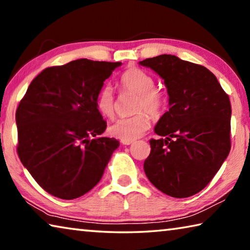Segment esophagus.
Segmentation results:
<instances>
[{"label":"esophagus","instance_id":"esophagus-1","mask_svg":"<svg viewBox=\"0 0 250 250\" xmlns=\"http://www.w3.org/2000/svg\"><path fill=\"white\" fill-rule=\"evenodd\" d=\"M121 143L125 146H130V145H132V141H121Z\"/></svg>","mask_w":250,"mask_h":250}]
</instances>
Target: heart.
<instances>
[{
  "label": "heart",
  "mask_w": 250,
  "mask_h": 250,
  "mask_svg": "<svg viewBox=\"0 0 250 250\" xmlns=\"http://www.w3.org/2000/svg\"><path fill=\"white\" fill-rule=\"evenodd\" d=\"M120 84L125 90L138 94L134 107V111L138 113L117 120L108 131L111 137L121 141H134L150 129L151 117L147 113L152 116L159 115L164 104V95L154 87L153 76L139 67H129L125 70L120 77ZM96 108L104 118L115 116L116 103L111 87L101 88L96 98Z\"/></svg>",
  "instance_id": "obj_1"
}]
</instances>
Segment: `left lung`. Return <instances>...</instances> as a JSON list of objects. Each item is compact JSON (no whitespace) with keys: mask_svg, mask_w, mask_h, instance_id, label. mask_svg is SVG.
<instances>
[{"mask_svg":"<svg viewBox=\"0 0 250 250\" xmlns=\"http://www.w3.org/2000/svg\"><path fill=\"white\" fill-rule=\"evenodd\" d=\"M164 80L168 110L160 118L145 161L147 179L168 196L184 198L201 192L230 151L229 97L204 66L174 55L146 58Z\"/></svg>","mask_w":250,"mask_h":250,"instance_id":"8db88e82","label":"left lung"}]
</instances>
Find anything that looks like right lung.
<instances>
[{
	"label": "right lung",
	"mask_w": 250,
	"mask_h": 250,
	"mask_svg": "<svg viewBox=\"0 0 250 250\" xmlns=\"http://www.w3.org/2000/svg\"><path fill=\"white\" fill-rule=\"evenodd\" d=\"M121 62L82 58L37 75L16 110L18 154L42 188L74 200L98 184L119 141L101 137L96 108L104 82Z\"/></svg>",
	"instance_id": "add662e5"
}]
</instances>
